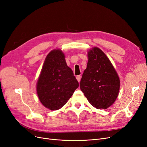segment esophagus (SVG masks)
<instances>
[{
	"mask_svg": "<svg viewBox=\"0 0 147 147\" xmlns=\"http://www.w3.org/2000/svg\"><path fill=\"white\" fill-rule=\"evenodd\" d=\"M76 78H77V81H78V82H80L81 76H80V75H77V77H76Z\"/></svg>",
	"mask_w": 147,
	"mask_h": 147,
	"instance_id": "esophagus-1",
	"label": "esophagus"
}]
</instances>
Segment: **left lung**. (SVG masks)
Returning <instances> with one entry per match:
<instances>
[{
	"mask_svg": "<svg viewBox=\"0 0 147 147\" xmlns=\"http://www.w3.org/2000/svg\"><path fill=\"white\" fill-rule=\"evenodd\" d=\"M88 62L80 86L89 102L97 109H106L116 100L120 81L109 59L100 49L88 52Z\"/></svg>",
	"mask_w": 147,
	"mask_h": 147,
	"instance_id": "obj_1",
	"label": "left lung"
}]
</instances>
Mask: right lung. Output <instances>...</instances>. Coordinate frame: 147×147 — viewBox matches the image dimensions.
<instances>
[{
  "label": "right lung",
  "instance_id": "obj_1",
  "mask_svg": "<svg viewBox=\"0 0 147 147\" xmlns=\"http://www.w3.org/2000/svg\"><path fill=\"white\" fill-rule=\"evenodd\" d=\"M78 86L63 51H51L46 57L37 83V92L41 103L51 110L60 109Z\"/></svg>",
  "mask_w": 147,
  "mask_h": 147
}]
</instances>
